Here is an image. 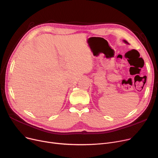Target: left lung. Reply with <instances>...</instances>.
I'll return each instance as SVG.
<instances>
[{
	"instance_id": "8db88e82",
	"label": "left lung",
	"mask_w": 158,
	"mask_h": 158,
	"mask_svg": "<svg viewBox=\"0 0 158 158\" xmlns=\"http://www.w3.org/2000/svg\"><path fill=\"white\" fill-rule=\"evenodd\" d=\"M123 41H124V42H126V43H127V44H128V43H127V41H126V40H123Z\"/></svg>"
}]
</instances>
